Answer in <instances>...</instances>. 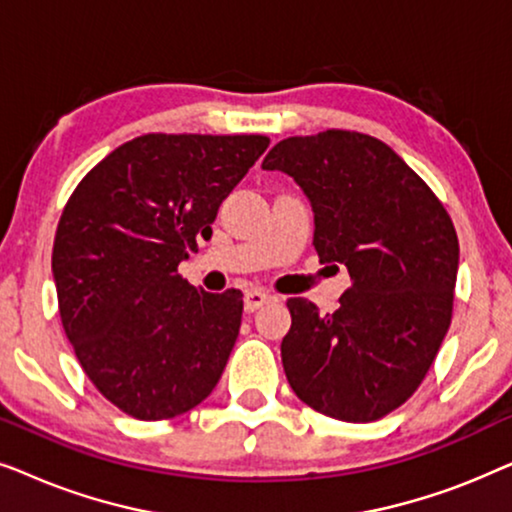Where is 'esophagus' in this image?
I'll list each match as a JSON object with an SVG mask.
<instances>
[{
    "mask_svg": "<svg viewBox=\"0 0 512 512\" xmlns=\"http://www.w3.org/2000/svg\"><path fill=\"white\" fill-rule=\"evenodd\" d=\"M270 300H272V296L270 293H265L263 289H249L247 293H244V310L256 312L258 307L270 303Z\"/></svg>",
    "mask_w": 512,
    "mask_h": 512,
    "instance_id": "1",
    "label": "esophagus"
}]
</instances>
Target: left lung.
<instances>
[{
    "label": "left lung",
    "instance_id": "1",
    "mask_svg": "<svg viewBox=\"0 0 512 512\" xmlns=\"http://www.w3.org/2000/svg\"><path fill=\"white\" fill-rule=\"evenodd\" d=\"M263 170L293 177L312 205L319 261L352 277L333 314L305 298L286 303V380L321 415L375 422L415 394L450 328V216L394 149L361 132L282 139Z\"/></svg>",
    "mask_w": 512,
    "mask_h": 512
}]
</instances>
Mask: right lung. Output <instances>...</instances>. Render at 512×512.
I'll list each match as a JSON object with an SVG mask.
<instances>
[{"instance_id": "right-lung-1", "label": "right lung", "mask_w": 512, "mask_h": 512, "mask_svg": "<svg viewBox=\"0 0 512 512\" xmlns=\"http://www.w3.org/2000/svg\"><path fill=\"white\" fill-rule=\"evenodd\" d=\"M261 135H142L97 163L53 244L60 317L97 391L125 415H184L219 382L242 293L195 289L177 268L212 237L221 202L263 156Z\"/></svg>"}]
</instances>
